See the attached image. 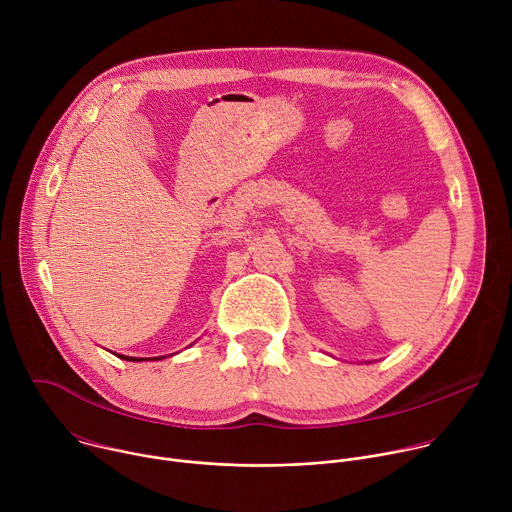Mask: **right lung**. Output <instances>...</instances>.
Wrapping results in <instances>:
<instances>
[{"mask_svg":"<svg viewBox=\"0 0 512 512\" xmlns=\"http://www.w3.org/2000/svg\"><path fill=\"white\" fill-rule=\"evenodd\" d=\"M119 358L123 360H129V362H141V360H162L164 356H156V358H135V356H125V354H117Z\"/></svg>","mask_w":512,"mask_h":512,"instance_id":"1","label":"right lung"}]
</instances>
